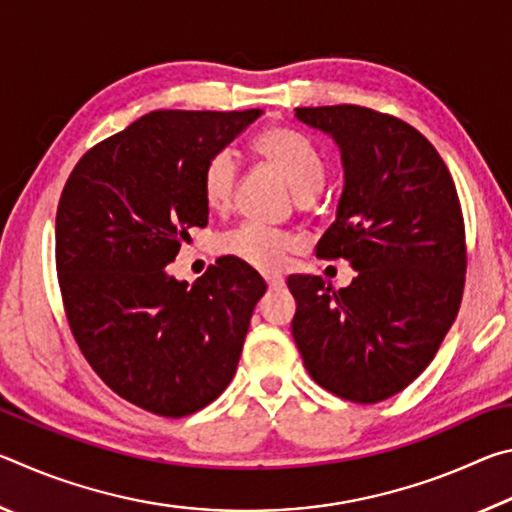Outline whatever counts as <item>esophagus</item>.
Here are the masks:
<instances>
[{
    "label": "esophagus",
    "instance_id": "esophagus-1",
    "mask_svg": "<svg viewBox=\"0 0 512 512\" xmlns=\"http://www.w3.org/2000/svg\"><path fill=\"white\" fill-rule=\"evenodd\" d=\"M264 280H266V284L271 289H282L284 287V277L277 275V273H266Z\"/></svg>",
    "mask_w": 512,
    "mask_h": 512
}]
</instances>
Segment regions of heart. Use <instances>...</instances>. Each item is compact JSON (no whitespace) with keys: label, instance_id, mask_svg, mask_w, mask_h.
<instances>
[{"label":"heart","instance_id":"obj_1","mask_svg":"<svg viewBox=\"0 0 512 512\" xmlns=\"http://www.w3.org/2000/svg\"><path fill=\"white\" fill-rule=\"evenodd\" d=\"M257 151L273 162L300 196L318 192L325 178V158L318 146L305 133L293 128H268L257 137ZM239 176V158L232 149H221L205 162L201 187L203 198L212 212H228L235 201ZM300 246V239L287 230L259 221H244L237 228L223 232L219 250L223 255L241 262L275 271L284 264V257Z\"/></svg>","mask_w":512,"mask_h":512}]
</instances>
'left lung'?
<instances>
[{"label":"left lung","mask_w":512,"mask_h":512,"mask_svg":"<svg viewBox=\"0 0 512 512\" xmlns=\"http://www.w3.org/2000/svg\"><path fill=\"white\" fill-rule=\"evenodd\" d=\"M341 149L345 185L320 259H348L350 287L289 275L291 332L311 379L357 404L404 391L443 343L465 287V223L452 173L406 121L361 106L296 108Z\"/></svg>","instance_id":"1"}]
</instances>
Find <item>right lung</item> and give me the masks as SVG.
<instances>
[{"instance_id": "obj_1", "label": "right lung", "mask_w": 512, "mask_h": 512, "mask_svg": "<svg viewBox=\"0 0 512 512\" xmlns=\"http://www.w3.org/2000/svg\"><path fill=\"white\" fill-rule=\"evenodd\" d=\"M262 110H155L99 142L69 173L56 212V271L69 329L126 402L183 418L214 402L244 348L266 282L221 257L189 287L169 273L205 228L210 155Z\"/></svg>"}]
</instances>
